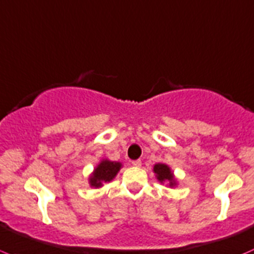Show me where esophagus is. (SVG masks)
<instances>
[{
    "mask_svg": "<svg viewBox=\"0 0 254 254\" xmlns=\"http://www.w3.org/2000/svg\"><path fill=\"white\" fill-rule=\"evenodd\" d=\"M132 165H133V167H135V168H139L140 165H142V160H140V159L133 160V162H132Z\"/></svg>",
    "mask_w": 254,
    "mask_h": 254,
    "instance_id": "1",
    "label": "esophagus"
}]
</instances>
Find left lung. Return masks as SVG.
Here are the masks:
<instances>
[{"mask_svg": "<svg viewBox=\"0 0 254 254\" xmlns=\"http://www.w3.org/2000/svg\"><path fill=\"white\" fill-rule=\"evenodd\" d=\"M153 173L155 174V178L158 179V182H160L162 184L167 183L169 188H174L175 185L178 184L177 179H175L170 167L169 165L164 164V163H157V164H154V167H153Z\"/></svg>", "mask_w": 254, "mask_h": 254, "instance_id": "obj_1", "label": "left lung"}]
</instances>
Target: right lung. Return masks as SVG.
<instances>
[{
  "label": "right lung",
  "mask_w": 254,
  "mask_h": 254,
  "mask_svg": "<svg viewBox=\"0 0 254 254\" xmlns=\"http://www.w3.org/2000/svg\"><path fill=\"white\" fill-rule=\"evenodd\" d=\"M122 168V163L112 162L109 159H102L99 164L95 167L94 172L89 177V184L91 188L99 189L102 188L104 183H110L115 179L117 173Z\"/></svg>",
  "instance_id": "right-lung-1"
}]
</instances>
